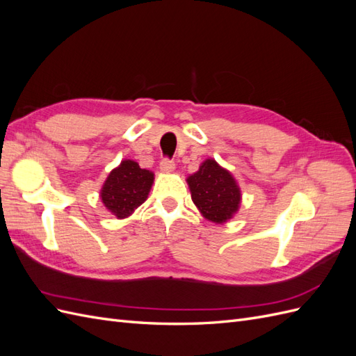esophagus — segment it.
Masks as SVG:
<instances>
[{
    "label": "esophagus",
    "instance_id": "34e87169",
    "mask_svg": "<svg viewBox=\"0 0 356 356\" xmlns=\"http://www.w3.org/2000/svg\"><path fill=\"white\" fill-rule=\"evenodd\" d=\"M160 170L165 172V174H170V172L175 170V163L170 159H163L160 161Z\"/></svg>",
    "mask_w": 356,
    "mask_h": 356
}]
</instances>
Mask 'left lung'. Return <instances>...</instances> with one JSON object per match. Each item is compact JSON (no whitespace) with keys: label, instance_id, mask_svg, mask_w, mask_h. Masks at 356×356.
<instances>
[{"label":"left lung","instance_id":"1","mask_svg":"<svg viewBox=\"0 0 356 356\" xmlns=\"http://www.w3.org/2000/svg\"><path fill=\"white\" fill-rule=\"evenodd\" d=\"M191 200L208 221L222 224L239 211L241 188L227 169L207 159L196 174L187 178Z\"/></svg>","mask_w":356,"mask_h":356}]
</instances>
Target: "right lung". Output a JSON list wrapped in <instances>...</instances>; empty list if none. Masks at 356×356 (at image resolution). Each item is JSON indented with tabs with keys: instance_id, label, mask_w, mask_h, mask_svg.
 I'll return each mask as SVG.
<instances>
[{
	"instance_id": "right-lung-1",
	"label": "right lung",
	"mask_w": 356,
	"mask_h": 356,
	"mask_svg": "<svg viewBox=\"0 0 356 356\" xmlns=\"http://www.w3.org/2000/svg\"><path fill=\"white\" fill-rule=\"evenodd\" d=\"M153 181V172L141 169L134 160H122V163L110 172L101 188L104 207L118 220L127 218L147 200Z\"/></svg>"
}]
</instances>
